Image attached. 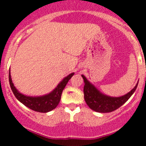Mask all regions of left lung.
Wrapping results in <instances>:
<instances>
[{"label": "left lung", "mask_w": 146, "mask_h": 146, "mask_svg": "<svg viewBox=\"0 0 146 146\" xmlns=\"http://www.w3.org/2000/svg\"><path fill=\"white\" fill-rule=\"evenodd\" d=\"M84 80L85 101L91 110L98 113H110L122 106L131 97L137 87V84L130 92L121 97H110L101 94L96 88L87 80L85 76L82 75Z\"/></svg>", "instance_id": "1"}]
</instances>
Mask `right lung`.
I'll return each mask as SVG.
<instances>
[{
	"mask_svg": "<svg viewBox=\"0 0 146 146\" xmlns=\"http://www.w3.org/2000/svg\"><path fill=\"white\" fill-rule=\"evenodd\" d=\"M73 75H74V73H72L67 77H66L59 83L58 86L55 88V90L50 94L43 96H38V97L26 96L20 94L14 86V84L11 81L10 71L9 73V84L13 94H15V97L20 102L34 111L39 112V113H47V112L51 111L55 109L58 106V104L60 102L63 90L66 86L67 82H69V80Z\"/></svg>",
	"mask_w": 146,
	"mask_h": 146,
	"instance_id": "add662e5",
	"label": "right lung"
}]
</instances>
